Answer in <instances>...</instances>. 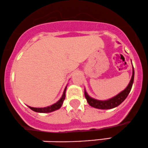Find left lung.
<instances>
[{
    "label": "left lung",
    "mask_w": 148,
    "mask_h": 148,
    "mask_svg": "<svg viewBox=\"0 0 148 148\" xmlns=\"http://www.w3.org/2000/svg\"><path fill=\"white\" fill-rule=\"evenodd\" d=\"M134 66H133L132 77H131V81H130L129 85L127 86V87H126L124 90L120 92L119 94L115 95L113 98H110L106 100H96V99H94L89 96L88 94L87 93L86 90H84V95H85L86 98L88 103L90 106L92 107V108L100 109V110H110V109L114 108H116V107L119 106L122 102H124V100L126 98V97L128 96L130 91H131V88H132L133 84H134Z\"/></svg>",
    "instance_id": "1"
}]
</instances>
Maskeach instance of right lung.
Segmentation results:
<instances>
[{"instance_id": "1", "label": "right lung", "mask_w": 148, "mask_h": 148, "mask_svg": "<svg viewBox=\"0 0 148 148\" xmlns=\"http://www.w3.org/2000/svg\"><path fill=\"white\" fill-rule=\"evenodd\" d=\"M66 89V86L65 87V88H64V92H63V94L62 95L61 98L60 99L57 103L53 104V105H50V106L45 107V108H32V107H29V106L28 107L31 109V110L36 112H40V113H49V112H52L56 111L57 110H59V109L62 107V105L63 104L64 100L65 99Z\"/></svg>"}]
</instances>
